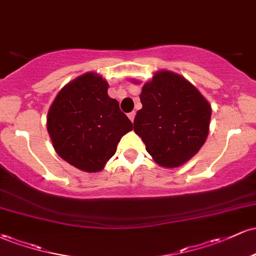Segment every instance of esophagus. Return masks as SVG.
I'll return each instance as SVG.
<instances>
[{
  "label": "esophagus",
  "mask_w": 256,
  "mask_h": 256,
  "mask_svg": "<svg viewBox=\"0 0 256 256\" xmlns=\"http://www.w3.org/2000/svg\"><path fill=\"white\" fill-rule=\"evenodd\" d=\"M128 118H130L131 122H134V116H136V113H134V112H131V113H128Z\"/></svg>",
  "instance_id": "esophagus-1"
}]
</instances>
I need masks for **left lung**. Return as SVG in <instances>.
<instances>
[{
    "label": "left lung",
    "instance_id": "1",
    "mask_svg": "<svg viewBox=\"0 0 256 256\" xmlns=\"http://www.w3.org/2000/svg\"><path fill=\"white\" fill-rule=\"evenodd\" d=\"M142 110L134 130L160 166L179 167L189 161L207 140L212 116L210 104L182 76L158 71L143 85Z\"/></svg>",
    "mask_w": 256,
    "mask_h": 256
}]
</instances>
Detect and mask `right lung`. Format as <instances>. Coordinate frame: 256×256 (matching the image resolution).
Returning a JSON list of instances; mask_svg holds the SVG:
<instances>
[{
    "mask_svg": "<svg viewBox=\"0 0 256 256\" xmlns=\"http://www.w3.org/2000/svg\"><path fill=\"white\" fill-rule=\"evenodd\" d=\"M108 83L88 72L58 91L46 128L58 156L80 171L98 172L116 154L132 122L108 96Z\"/></svg>",
    "mask_w": 256,
    "mask_h": 256,
    "instance_id": "1",
    "label": "right lung"
}]
</instances>
